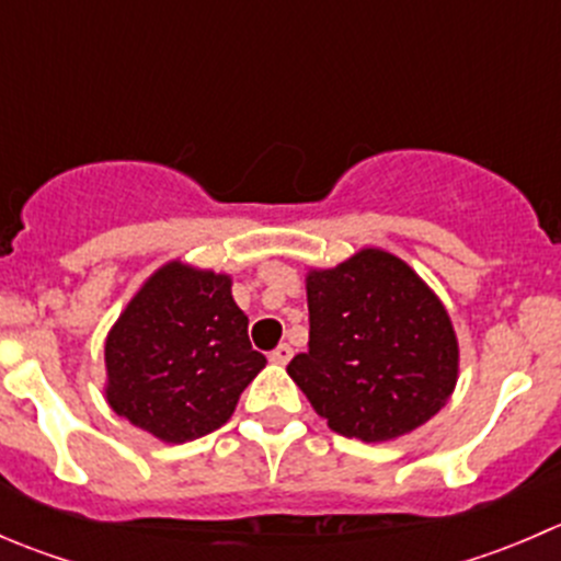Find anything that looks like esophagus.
Masks as SVG:
<instances>
[{
  "mask_svg": "<svg viewBox=\"0 0 561 561\" xmlns=\"http://www.w3.org/2000/svg\"><path fill=\"white\" fill-rule=\"evenodd\" d=\"M268 358H271V364H279V366L287 364V360L293 358V347H290V344H279L276 350H271Z\"/></svg>",
  "mask_w": 561,
  "mask_h": 561,
  "instance_id": "1",
  "label": "esophagus"
}]
</instances>
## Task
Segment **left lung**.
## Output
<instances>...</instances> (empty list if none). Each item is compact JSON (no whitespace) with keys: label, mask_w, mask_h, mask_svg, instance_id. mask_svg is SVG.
Wrapping results in <instances>:
<instances>
[{"label":"left lung","mask_w":561,"mask_h":561,"mask_svg":"<svg viewBox=\"0 0 561 561\" xmlns=\"http://www.w3.org/2000/svg\"><path fill=\"white\" fill-rule=\"evenodd\" d=\"M309 350L287 366L344 437L386 443L432 421L458 380L454 322L396 254L366 247L307 274Z\"/></svg>","instance_id":"left-lung-1"}]
</instances>
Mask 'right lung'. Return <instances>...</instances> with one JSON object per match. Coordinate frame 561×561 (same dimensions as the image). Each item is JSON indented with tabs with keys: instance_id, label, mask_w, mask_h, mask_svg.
Here are the masks:
<instances>
[{
	"instance_id": "obj_1",
	"label": "right lung",
	"mask_w": 561,
	"mask_h": 561,
	"mask_svg": "<svg viewBox=\"0 0 561 561\" xmlns=\"http://www.w3.org/2000/svg\"><path fill=\"white\" fill-rule=\"evenodd\" d=\"M230 276L171 260L144 282L105 339V399L162 443L211 434L265 366Z\"/></svg>"
}]
</instances>
